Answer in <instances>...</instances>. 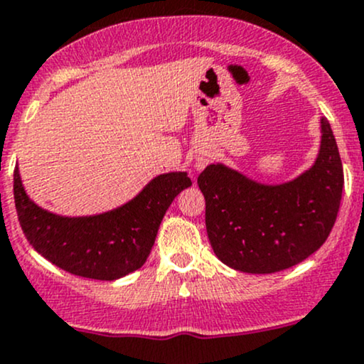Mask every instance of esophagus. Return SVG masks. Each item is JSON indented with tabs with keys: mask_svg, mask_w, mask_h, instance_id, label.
Listing matches in <instances>:
<instances>
[{
	"mask_svg": "<svg viewBox=\"0 0 364 364\" xmlns=\"http://www.w3.org/2000/svg\"><path fill=\"white\" fill-rule=\"evenodd\" d=\"M208 164V158L206 156H199L198 160H196V166H198V168L200 170V168H204V165Z\"/></svg>",
	"mask_w": 364,
	"mask_h": 364,
	"instance_id": "obj_1",
	"label": "esophagus"
}]
</instances>
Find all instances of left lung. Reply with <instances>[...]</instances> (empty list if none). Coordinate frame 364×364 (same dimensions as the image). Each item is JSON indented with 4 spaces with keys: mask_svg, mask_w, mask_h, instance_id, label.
Instances as JSON below:
<instances>
[{
    "mask_svg": "<svg viewBox=\"0 0 364 364\" xmlns=\"http://www.w3.org/2000/svg\"><path fill=\"white\" fill-rule=\"evenodd\" d=\"M311 168L294 181L266 186L223 164L198 177L206 199V230L216 257L250 274L296 266L327 240L339 211L344 172L331 124Z\"/></svg>",
    "mask_w": 364,
    "mask_h": 364,
    "instance_id": "1",
    "label": "left lung"
}]
</instances>
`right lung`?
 <instances>
[{"label":"right lung","instance_id":"1","mask_svg":"<svg viewBox=\"0 0 364 364\" xmlns=\"http://www.w3.org/2000/svg\"><path fill=\"white\" fill-rule=\"evenodd\" d=\"M192 182L186 172L158 175L124 206L95 216L68 218L38 208L13 172L21 230L42 257L75 276L114 281L146 262L172 200Z\"/></svg>","mask_w":364,"mask_h":364}]
</instances>
